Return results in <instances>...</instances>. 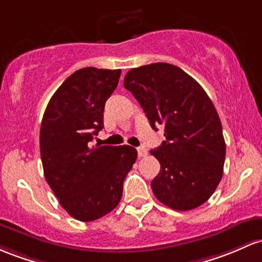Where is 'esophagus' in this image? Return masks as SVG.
Returning <instances> with one entry per match:
<instances>
[{
	"label": "esophagus",
	"mask_w": 262,
	"mask_h": 262,
	"mask_svg": "<svg viewBox=\"0 0 262 262\" xmlns=\"http://www.w3.org/2000/svg\"><path fill=\"white\" fill-rule=\"evenodd\" d=\"M137 151H138V157L139 158L146 157V154H148V151H146L145 148H138Z\"/></svg>",
	"instance_id": "obj_1"
}]
</instances>
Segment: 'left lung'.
I'll use <instances>...</instances> for the list:
<instances>
[{
	"label": "left lung",
	"mask_w": 262,
	"mask_h": 262,
	"mask_svg": "<svg viewBox=\"0 0 262 262\" xmlns=\"http://www.w3.org/2000/svg\"><path fill=\"white\" fill-rule=\"evenodd\" d=\"M132 92L154 130L165 140L151 149L160 171L151 180L158 200L174 210L203 205L223 178L226 145L219 114L203 87L182 68L151 63L125 74Z\"/></svg>",
	"instance_id": "1"
}]
</instances>
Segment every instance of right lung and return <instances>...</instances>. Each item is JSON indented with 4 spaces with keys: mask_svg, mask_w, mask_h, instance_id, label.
Instances as JSON below:
<instances>
[{
    "mask_svg": "<svg viewBox=\"0 0 262 262\" xmlns=\"http://www.w3.org/2000/svg\"><path fill=\"white\" fill-rule=\"evenodd\" d=\"M120 70L85 67L71 74L52 96L39 130L46 182L68 214L93 221L119 204L123 183L136 163L129 145H93L107 99Z\"/></svg>",
    "mask_w": 262,
    "mask_h": 262,
    "instance_id": "right-lung-1",
    "label": "right lung"
}]
</instances>
